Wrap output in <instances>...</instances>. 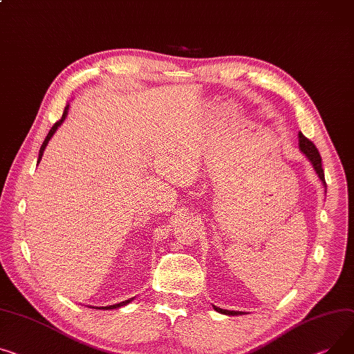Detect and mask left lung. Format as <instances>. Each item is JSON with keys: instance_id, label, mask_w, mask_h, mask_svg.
<instances>
[{"instance_id": "obj_1", "label": "left lung", "mask_w": 354, "mask_h": 354, "mask_svg": "<svg viewBox=\"0 0 354 354\" xmlns=\"http://www.w3.org/2000/svg\"><path fill=\"white\" fill-rule=\"evenodd\" d=\"M299 148L301 151L303 155H306V158H308L310 160V163L313 165V168L317 174V176L320 178L323 186L326 187V180H324V172H323V168H322V156L317 151V148L315 147V144L312 142V140H309L308 138H306L303 133H299ZM214 309L218 312V313H222V315H227V316H238V315H243V312H234V310H225V309H221L218 308V306H214Z\"/></svg>"}]
</instances>
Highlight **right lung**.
<instances>
[{
  "label": "right lung",
  "instance_id": "add662e5",
  "mask_svg": "<svg viewBox=\"0 0 354 354\" xmlns=\"http://www.w3.org/2000/svg\"><path fill=\"white\" fill-rule=\"evenodd\" d=\"M68 109H69V105H66V106H65V109H64V113H62V118H61V120H59L58 122H55V124H54V127L50 129L48 135H46L45 140H44L42 145H41V149H39V155H38V163H39V162H41V159H42L44 151H45L46 145H48L50 139L54 136V133L57 132V129H58V128L61 127V124L65 121V118H66V115H68ZM132 300H133V297H132V299H128V300H125V301H121V303H115V304H111V306H102V308H93V309H98V310H111V309H120V308H122V306H125V304L131 303Z\"/></svg>",
  "mask_w": 354,
  "mask_h": 354
}]
</instances>
